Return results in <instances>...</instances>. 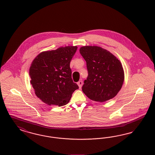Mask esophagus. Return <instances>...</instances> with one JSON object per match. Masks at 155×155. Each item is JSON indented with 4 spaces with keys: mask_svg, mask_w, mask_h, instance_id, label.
Instances as JSON below:
<instances>
[{
    "mask_svg": "<svg viewBox=\"0 0 155 155\" xmlns=\"http://www.w3.org/2000/svg\"><path fill=\"white\" fill-rule=\"evenodd\" d=\"M77 84H78V87H79V88H81L82 85V81H78V82H77Z\"/></svg>",
    "mask_w": 155,
    "mask_h": 155,
    "instance_id": "34e87169",
    "label": "esophagus"
}]
</instances>
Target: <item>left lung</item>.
Segmentation results:
<instances>
[{
  "label": "left lung",
  "mask_w": 155,
  "mask_h": 155,
  "mask_svg": "<svg viewBox=\"0 0 155 155\" xmlns=\"http://www.w3.org/2000/svg\"><path fill=\"white\" fill-rule=\"evenodd\" d=\"M87 62V79L82 87L90 99L104 102L117 95L124 80L120 61L110 52L97 46H85L80 49Z\"/></svg>",
  "instance_id": "1"
}]
</instances>
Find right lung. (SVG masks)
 I'll use <instances>...</instances> for the list:
<instances>
[{
	"instance_id": "obj_1",
	"label": "right lung",
	"mask_w": 155,
	"mask_h": 155,
	"mask_svg": "<svg viewBox=\"0 0 155 155\" xmlns=\"http://www.w3.org/2000/svg\"><path fill=\"white\" fill-rule=\"evenodd\" d=\"M77 46L60 47L39 53L30 68V82L38 98L48 105L62 106L78 89L71 78L70 63Z\"/></svg>"
}]
</instances>
